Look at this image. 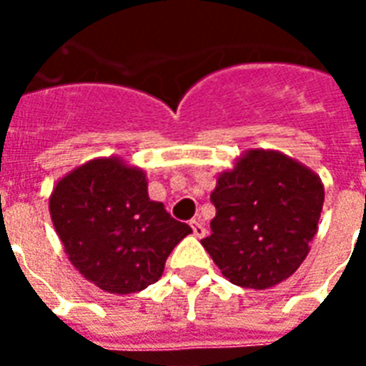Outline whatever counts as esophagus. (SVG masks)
I'll return each mask as SVG.
<instances>
[{
  "mask_svg": "<svg viewBox=\"0 0 366 366\" xmlns=\"http://www.w3.org/2000/svg\"><path fill=\"white\" fill-rule=\"evenodd\" d=\"M189 228H192V234L195 235V237H205V234H207V229H205V226H203V224L199 222V220H192V222H189Z\"/></svg>",
  "mask_w": 366,
  "mask_h": 366,
  "instance_id": "1",
  "label": "esophagus"
}]
</instances>
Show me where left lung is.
I'll use <instances>...</instances> for the list:
<instances>
[{
    "instance_id": "obj_1",
    "label": "left lung",
    "mask_w": 366,
    "mask_h": 366,
    "mask_svg": "<svg viewBox=\"0 0 366 366\" xmlns=\"http://www.w3.org/2000/svg\"><path fill=\"white\" fill-rule=\"evenodd\" d=\"M211 201L217 217L201 244L229 283L264 290L306 260L325 188L312 169L277 149H247L218 174Z\"/></svg>"
}]
</instances>
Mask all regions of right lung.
Here are the masks:
<instances>
[{
	"label": "right lung",
	"mask_w": 366,
	"mask_h": 366,
	"mask_svg": "<svg viewBox=\"0 0 366 366\" xmlns=\"http://www.w3.org/2000/svg\"><path fill=\"white\" fill-rule=\"evenodd\" d=\"M49 211L71 266L112 295L155 283L167 256L192 234L149 199L146 172L122 157H97L60 178Z\"/></svg>",
	"instance_id": "obj_1"
}]
</instances>
